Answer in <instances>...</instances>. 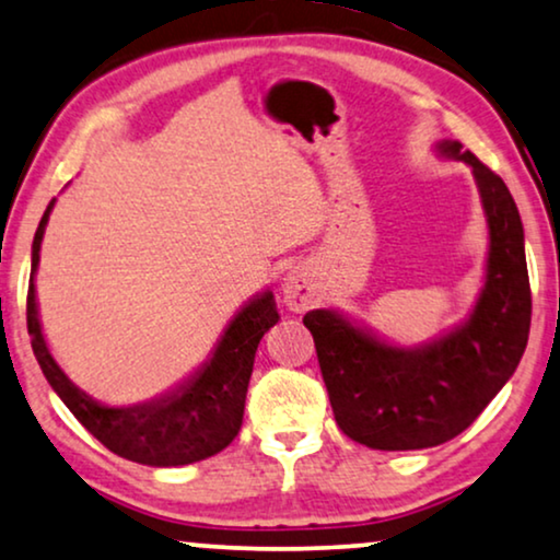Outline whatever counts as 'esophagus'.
Wrapping results in <instances>:
<instances>
[{
  "mask_svg": "<svg viewBox=\"0 0 560 560\" xmlns=\"http://www.w3.org/2000/svg\"><path fill=\"white\" fill-rule=\"evenodd\" d=\"M315 300V287H312L310 276L302 271H289L284 279V302L289 310L304 312Z\"/></svg>",
  "mask_w": 560,
  "mask_h": 560,
  "instance_id": "1",
  "label": "esophagus"
}]
</instances>
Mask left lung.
Returning a JSON list of instances; mask_svg holds the SVG:
<instances>
[{"mask_svg": "<svg viewBox=\"0 0 560 560\" xmlns=\"http://www.w3.org/2000/svg\"><path fill=\"white\" fill-rule=\"evenodd\" d=\"M460 148L445 140L441 153L474 168L489 218L487 284L468 323L432 346L401 350L330 310L304 315L335 422L369 448L420 451L448 443L497 397L525 353L533 296L517 205L502 178Z\"/></svg>", "mask_w": 560, "mask_h": 560, "instance_id": "1", "label": "left lung"}]
</instances>
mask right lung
<instances>
[{
  "label": "right lung",
  "instance_id": "right-lung-1",
  "mask_svg": "<svg viewBox=\"0 0 560 560\" xmlns=\"http://www.w3.org/2000/svg\"><path fill=\"white\" fill-rule=\"evenodd\" d=\"M50 210H54V202L43 214L33 241V271H30L27 287V332L30 340H33L37 363H40L48 384L63 399V405L71 409L73 417L92 432L104 448L128 460H136V464L186 466L228 448L243 424L245 394H248L258 342L268 327L279 323L273 294L266 292L258 300L245 304L233 323L228 325L210 363H205L174 394L140 407H104L69 382V376L58 369L54 355L48 353L46 338L40 332L33 276L37 271V260H40V241L43 233H46Z\"/></svg>",
  "mask_w": 560,
  "mask_h": 560
}]
</instances>
